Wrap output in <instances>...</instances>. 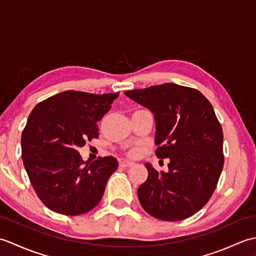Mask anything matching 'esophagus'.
Here are the masks:
<instances>
[{"label": "esophagus", "mask_w": 256, "mask_h": 256, "mask_svg": "<svg viewBox=\"0 0 256 256\" xmlns=\"http://www.w3.org/2000/svg\"><path fill=\"white\" fill-rule=\"evenodd\" d=\"M133 165H134V162H128V160H122V162H120V166L123 167V168L132 167Z\"/></svg>", "instance_id": "34e87169"}]
</instances>
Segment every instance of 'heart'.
Masks as SVG:
<instances>
[{"mask_svg":"<svg viewBox=\"0 0 256 256\" xmlns=\"http://www.w3.org/2000/svg\"><path fill=\"white\" fill-rule=\"evenodd\" d=\"M126 155H128V157H136V156L138 155V150H135V148L130 150L126 152Z\"/></svg>","mask_w":256,"mask_h":256,"instance_id":"obj_1","label":"heart"}]
</instances>
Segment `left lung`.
<instances>
[{
  "mask_svg": "<svg viewBox=\"0 0 256 256\" xmlns=\"http://www.w3.org/2000/svg\"><path fill=\"white\" fill-rule=\"evenodd\" d=\"M148 108L156 122V156L170 158L168 172L145 164L148 177L138 189L144 210L165 221L187 219L208 202L224 168V132L200 91L175 84L125 91Z\"/></svg>",
  "mask_w": 256,
  "mask_h": 256,
  "instance_id": "8db88e82",
  "label": "left lung"
}]
</instances>
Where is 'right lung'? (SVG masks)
Returning <instances> with one entry per match:
<instances>
[{"mask_svg":"<svg viewBox=\"0 0 256 256\" xmlns=\"http://www.w3.org/2000/svg\"><path fill=\"white\" fill-rule=\"evenodd\" d=\"M118 96V92L68 90L32 108L22 133V158L32 188L48 209L78 216L100 202L118 160L106 156L89 164L78 148L99 136L96 123Z\"/></svg>","mask_w":256,"mask_h":256,"instance_id":"obj_1","label":"right lung"}]
</instances>
